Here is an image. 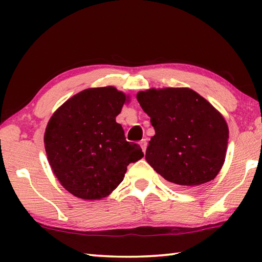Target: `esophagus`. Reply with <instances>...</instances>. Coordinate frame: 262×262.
Listing matches in <instances>:
<instances>
[{
	"mask_svg": "<svg viewBox=\"0 0 262 262\" xmlns=\"http://www.w3.org/2000/svg\"><path fill=\"white\" fill-rule=\"evenodd\" d=\"M140 145H141V148H142V151L145 152V150H147V145H148L147 140H142L140 142Z\"/></svg>",
	"mask_w": 262,
	"mask_h": 262,
	"instance_id": "34e87169",
	"label": "esophagus"
}]
</instances>
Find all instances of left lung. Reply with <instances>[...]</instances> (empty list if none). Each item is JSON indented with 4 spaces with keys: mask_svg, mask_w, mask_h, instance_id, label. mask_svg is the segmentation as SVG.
Returning <instances> with one entry per match:
<instances>
[{
    "mask_svg": "<svg viewBox=\"0 0 262 262\" xmlns=\"http://www.w3.org/2000/svg\"><path fill=\"white\" fill-rule=\"evenodd\" d=\"M155 135L145 159L164 179L194 189L219 174L229 139L224 118L192 89H150L136 95Z\"/></svg>",
    "mask_w": 262,
    "mask_h": 262,
    "instance_id": "8db88e82",
    "label": "left lung"
}]
</instances>
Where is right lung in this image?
<instances>
[{
  "instance_id": "1",
  "label": "right lung",
  "mask_w": 262,
  "mask_h": 262,
  "mask_svg": "<svg viewBox=\"0 0 262 262\" xmlns=\"http://www.w3.org/2000/svg\"><path fill=\"white\" fill-rule=\"evenodd\" d=\"M127 97L113 86L86 89L57 108L48 121L45 149L61 185L75 196L100 200L123 180L127 166L144 156L126 141L115 117Z\"/></svg>"
}]
</instances>
